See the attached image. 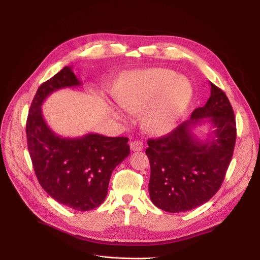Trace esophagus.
Returning <instances> with one entry per match:
<instances>
[{
    "instance_id": "esophagus-1",
    "label": "esophagus",
    "mask_w": 260,
    "mask_h": 260,
    "mask_svg": "<svg viewBox=\"0 0 260 260\" xmlns=\"http://www.w3.org/2000/svg\"><path fill=\"white\" fill-rule=\"evenodd\" d=\"M129 146H131V149L133 152H139V151H142L143 148V143L140 142V141H132L129 143Z\"/></svg>"
}]
</instances>
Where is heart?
<instances>
[{
	"label": "heart",
	"instance_id": "b5f03b06",
	"mask_svg": "<svg viewBox=\"0 0 260 260\" xmlns=\"http://www.w3.org/2000/svg\"><path fill=\"white\" fill-rule=\"evenodd\" d=\"M192 85L165 68L135 73L115 88L118 103L128 112L139 111L155 99L146 113L145 123L153 133L169 131L192 98Z\"/></svg>",
	"mask_w": 260,
	"mask_h": 260
}]
</instances>
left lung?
I'll return each instance as SVG.
<instances>
[{
    "mask_svg": "<svg viewBox=\"0 0 260 260\" xmlns=\"http://www.w3.org/2000/svg\"><path fill=\"white\" fill-rule=\"evenodd\" d=\"M211 95L202 107L170 134L147 141L151 163L148 192L152 202L163 211H190L209 201L222 184L233 156L236 121L225 93L212 82ZM209 122L203 140L192 129Z\"/></svg>",
    "mask_w": 260,
    "mask_h": 260,
    "instance_id": "left-lung-1",
    "label": "left lung"
}]
</instances>
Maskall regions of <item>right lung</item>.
Masks as SVG:
<instances>
[{
    "label": "right lung",
    "mask_w": 260,
    "mask_h": 260,
    "mask_svg": "<svg viewBox=\"0 0 260 260\" xmlns=\"http://www.w3.org/2000/svg\"><path fill=\"white\" fill-rule=\"evenodd\" d=\"M82 83L71 66L38 88L26 123L27 145L39 183L64 206L85 212L98 208L107 195L114 169L129 155L128 138L89 133L62 137L44 120L42 104L53 91Z\"/></svg>",
    "instance_id": "obj_1"
}]
</instances>
